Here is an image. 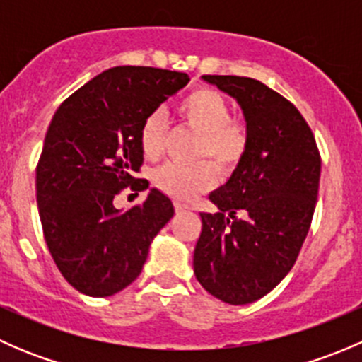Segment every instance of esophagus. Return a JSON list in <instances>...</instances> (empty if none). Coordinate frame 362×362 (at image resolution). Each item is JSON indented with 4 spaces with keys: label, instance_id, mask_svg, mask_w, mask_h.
<instances>
[{
    "label": "esophagus",
    "instance_id": "34e87169",
    "mask_svg": "<svg viewBox=\"0 0 362 362\" xmlns=\"http://www.w3.org/2000/svg\"><path fill=\"white\" fill-rule=\"evenodd\" d=\"M175 210H177V211H187V210H191V208H189L187 204H184L180 202H175Z\"/></svg>",
    "mask_w": 362,
    "mask_h": 362
}]
</instances>
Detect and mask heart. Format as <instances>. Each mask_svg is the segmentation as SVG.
Wrapping results in <instances>:
<instances>
[{"mask_svg":"<svg viewBox=\"0 0 362 362\" xmlns=\"http://www.w3.org/2000/svg\"><path fill=\"white\" fill-rule=\"evenodd\" d=\"M178 113L189 127L199 133L198 159H211L221 171H231L245 159L250 145L249 127L243 120L233 119L231 107L221 93L202 87L189 93L178 105ZM141 154L158 160L164 151V124L156 113L145 117L138 131ZM154 185L178 202H192L215 184V170L210 163L182 166L164 164L154 171Z\"/></svg>","mask_w":362,"mask_h":362,"instance_id":"heart-1","label":"heart"}]
</instances>
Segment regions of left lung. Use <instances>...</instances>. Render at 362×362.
Instances as JSON below:
<instances>
[{
    "mask_svg": "<svg viewBox=\"0 0 362 362\" xmlns=\"http://www.w3.org/2000/svg\"><path fill=\"white\" fill-rule=\"evenodd\" d=\"M203 80L238 101L250 145L228 184L210 194L217 214H199L194 275L221 301L247 305L275 289L298 259L319 194L320 152L301 113L276 90L249 76Z\"/></svg>",
    "mask_w": 362,
    "mask_h": 362,
    "instance_id": "left-lung-1",
    "label": "left lung"
}]
</instances>
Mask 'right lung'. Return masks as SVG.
<instances>
[{"label": "right lung", "mask_w": 362, "mask_h": 362, "mask_svg": "<svg viewBox=\"0 0 362 362\" xmlns=\"http://www.w3.org/2000/svg\"><path fill=\"white\" fill-rule=\"evenodd\" d=\"M187 82V73L170 69L110 68L54 113L36 164V203L57 269L82 294L107 298L134 282L173 217V203L158 189L126 211L113 199L148 187L134 177L144 164L138 131Z\"/></svg>", "instance_id": "right-lung-1"}]
</instances>
